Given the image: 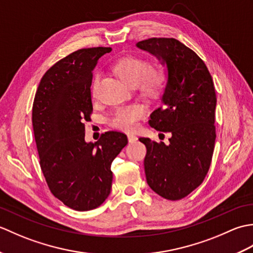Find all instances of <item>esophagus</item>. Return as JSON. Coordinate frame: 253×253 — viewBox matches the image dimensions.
Here are the masks:
<instances>
[{
  "label": "esophagus",
  "mask_w": 253,
  "mask_h": 253,
  "mask_svg": "<svg viewBox=\"0 0 253 253\" xmlns=\"http://www.w3.org/2000/svg\"><path fill=\"white\" fill-rule=\"evenodd\" d=\"M127 137H128V141H129L130 143L135 142V141L137 140V139H138V138H137L135 135H132V133H128Z\"/></svg>",
  "instance_id": "esophagus-1"
}]
</instances>
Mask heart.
<instances>
[{"mask_svg": "<svg viewBox=\"0 0 253 253\" xmlns=\"http://www.w3.org/2000/svg\"><path fill=\"white\" fill-rule=\"evenodd\" d=\"M114 69L124 83L136 87L140 84L144 93L154 94L163 89L165 84V73L161 67H151L150 63L141 57L126 56L118 60ZM99 74H95L91 84V92L94 94L99 82ZM146 114V109L141 104L121 106L111 117L110 125L116 129L135 130L139 121Z\"/></svg>", "mask_w": 253, "mask_h": 253, "instance_id": "heart-1", "label": "heart"}]
</instances>
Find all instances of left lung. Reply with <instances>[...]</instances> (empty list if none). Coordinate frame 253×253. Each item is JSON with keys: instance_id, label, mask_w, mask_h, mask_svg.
Returning <instances> with one entry per match:
<instances>
[{"instance_id": "obj_1", "label": "left lung", "mask_w": 253, "mask_h": 253, "mask_svg": "<svg viewBox=\"0 0 253 253\" xmlns=\"http://www.w3.org/2000/svg\"><path fill=\"white\" fill-rule=\"evenodd\" d=\"M166 64L163 105L149 124L170 132L169 144L139 138L147 148L144 171L150 188L168 200H179L202 184L215 144L216 94L206 64L174 38H150L137 43Z\"/></svg>"}]
</instances>
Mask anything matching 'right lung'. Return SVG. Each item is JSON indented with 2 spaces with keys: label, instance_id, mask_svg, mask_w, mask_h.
Wrapping results in <instances>:
<instances>
[{
  "label": "right lung",
  "instance_id": "1",
  "mask_svg": "<svg viewBox=\"0 0 253 253\" xmlns=\"http://www.w3.org/2000/svg\"><path fill=\"white\" fill-rule=\"evenodd\" d=\"M111 47L75 51L47 71L32 105V127L40 168L55 198L76 211L100 207L109 197L111 164L128 143L120 131H106L96 142L84 141L91 121L92 71Z\"/></svg>",
  "mask_w": 253,
  "mask_h": 253
}]
</instances>
